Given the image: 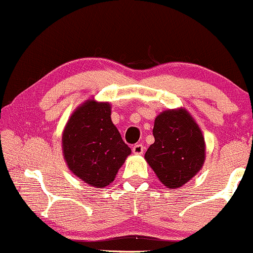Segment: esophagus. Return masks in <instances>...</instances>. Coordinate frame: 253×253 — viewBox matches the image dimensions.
I'll return each instance as SVG.
<instances>
[{
  "label": "esophagus",
  "mask_w": 253,
  "mask_h": 253,
  "mask_svg": "<svg viewBox=\"0 0 253 253\" xmlns=\"http://www.w3.org/2000/svg\"><path fill=\"white\" fill-rule=\"evenodd\" d=\"M133 153H135V155H143L144 151H145V147L143 144H135L134 146H133Z\"/></svg>",
  "instance_id": "esophagus-1"
}]
</instances>
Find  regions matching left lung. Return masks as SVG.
Here are the masks:
<instances>
[{"mask_svg":"<svg viewBox=\"0 0 253 253\" xmlns=\"http://www.w3.org/2000/svg\"><path fill=\"white\" fill-rule=\"evenodd\" d=\"M155 143L145 159L167 188L182 187L202 169L205 138L193 117L185 109L162 112L153 126Z\"/></svg>","mask_w":253,"mask_h":253,"instance_id":"1","label":"left lung"}]
</instances>
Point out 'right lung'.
I'll return each instance as SVG.
<instances>
[{"instance_id":"right-lung-1","label":"right lung","mask_w":253,"mask_h":253,"mask_svg":"<svg viewBox=\"0 0 253 253\" xmlns=\"http://www.w3.org/2000/svg\"><path fill=\"white\" fill-rule=\"evenodd\" d=\"M110 103L88 100L77 107L62 136L69 169L86 184L104 188L130 155L110 118Z\"/></svg>"}]
</instances>
